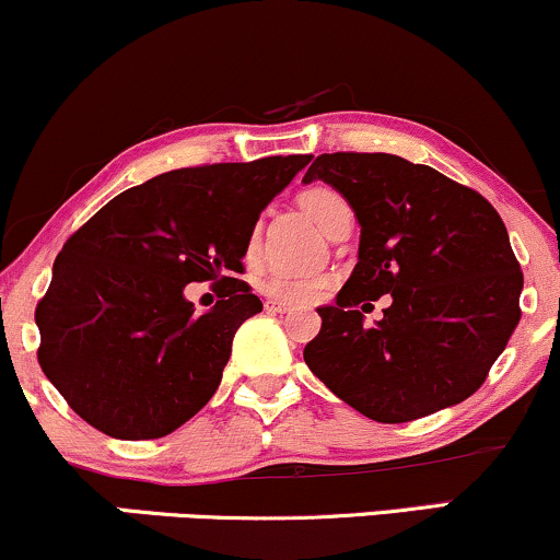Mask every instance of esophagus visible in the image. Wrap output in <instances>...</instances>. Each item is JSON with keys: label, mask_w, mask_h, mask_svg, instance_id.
Returning a JSON list of instances; mask_svg holds the SVG:
<instances>
[{"label": "esophagus", "mask_w": 560, "mask_h": 560, "mask_svg": "<svg viewBox=\"0 0 560 560\" xmlns=\"http://www.w3.org/2000/svg\"><path fill=\"white\" fill-rule=\"evenodd\" d=\"M265 308H267V312H272V314H285V312H291V303H285V301H265Z\"/></svg>", "instance_id": "1"}]
</instances>
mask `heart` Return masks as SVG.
Instances as JSON below:
<instances>
[{
    "label": "heart",
    "mask_w": 560,
    "mask_h": 560,
    "mask_svg": "<svg viewBox=\"0 0 560 560\" xmlns=\"http://www.w3.org/2000/svg\"><path fill=\"white\" fill-rule=\"evenodd\" d=\"M301 207L306 210V215L314 220L322 231H329V225L335 223V218L340 215L342 210H348V202L340 191L329 189V186H312L301 195ZM259 246V228H252L246 238V254L254 257ZM329 278L327 275H293V272H275L261 282V291L275 295V299L282 301H314L327 291Z\"/></svg>",
    "instance_id": "1"
}]
</instances>
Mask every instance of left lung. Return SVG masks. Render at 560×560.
<instances>
[{"label": "left lung", "mask_w": 560, "mask_h": 560, "mask_svg": "<svg viewBox=\"0 0 560 560\" xmlns=\"http://www.w3.org/2000/svg\"><path fill=\"white\" fill-rule=\"evenodd\" d=\"M322 178L361 223L358 265L322 306L303 361L342 402L378 423H407L480 389L522 319L524 285L506 225L470 186L389 153H324ZM392 294L365 328L357 306ZM369 306V303H365Z\"/></svg>", "instance_id": "1"}]
</instances>
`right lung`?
<instances>
[{"instance_id": "right-lung-1", "label": "right lung", "mask_w": 560, "mask_h": 560, "mask_svg": "<svg viewBox=\"0 0 560 560\" xmlns=\"http://www.w3.org/2000/svg\"><path fill=\"white\" fill-rule=\"evenodd\" d=\"M312 155L178 168L121 191L61 246L36 306L38 363L114 439H161L215 395L236 329L261 301L236 275L246 238ZM212 281L199 317L183 299Z\"/></svg>"}]
</instances>
